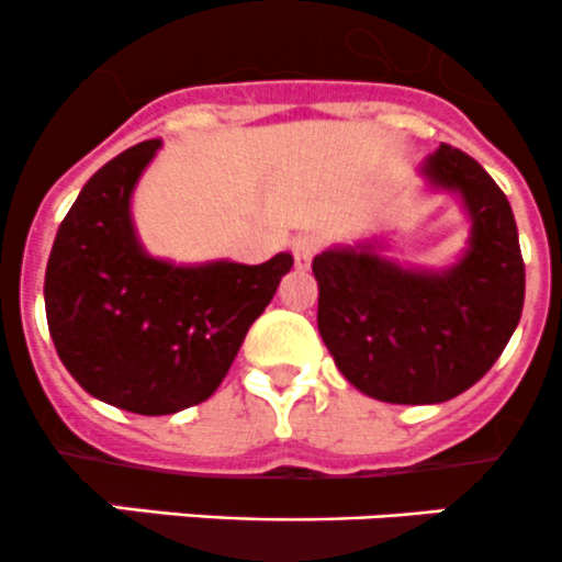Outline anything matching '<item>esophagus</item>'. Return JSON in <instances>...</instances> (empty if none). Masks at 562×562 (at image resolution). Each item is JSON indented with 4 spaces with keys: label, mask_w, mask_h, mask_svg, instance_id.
Segmentation results:
<instances>
[{
    "label": "esophagus",
    "mask_w": 562,
    "mask_h": 562,
    "mask_svg": "<svg viewBox=\"0 0 562 562\" xmlns=\"http://www.w3.org/2000/svg\"><path fill=\"white\" fill-rule=\"evenodd\" d=\"M316 251H319V237H314V235L294 237V243H292L294 268H297V270H308L311 268V259L316 257Z\"/></svg>",
    "instance_id": "34e87169"
}]
</instances>
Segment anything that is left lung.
<instances>
[{
	"instance_id": "8db88e82",
	"label": "left lung",
	"mask_w": 562,
	"mask_h": 562,
	"mask_svg": "<svg viewBox=\"0 0 562 562\" xmlns=\"http://www.w3.org/2000/svg\"><path fill=\"white\" fill-rule=\"evenodd\" d=\"M468 210L470 248L448 270L402 268L380 243L314 257L316 325L338 371L387 404H440L475 385L503 355L525 305L514 213L497 182L451 144L420 166Z\"/></svg>"
}]
</instances>
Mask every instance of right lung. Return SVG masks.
I'll list each match as a JSON object with an SVG mask.
<instances>
[{
	"label": "right lung",
	"instance_id": "1",
	"mask_svg": "<svg viewBox=\"0 0 562 562\" xmlns=\"http://www.w3.org/2000/svg\"><path fill=\"white\" fill-rule=\"evenodd\" d=\"M160 138L98 169L59 224L46 268V319L87 393L136 415L202 404L224 382L292 254L262 265H171L138 243L131 196Z\"/></svg>",
	"mask_w": 562,
	"mask_h": 562
}]
</instances>
